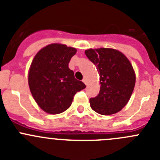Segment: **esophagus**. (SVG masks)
I'll list each match as a JSON object with an SVG mask.
<instances>
[{
	"instance_id": "obj_1",
	"label": "esophagus",
	"mask_w": 160,
	"mask_h": 160,
	"mask_svg": "<svg viewBox=\"0 0 160 160\" xmlns=\"http://www.w3.org/2000/svg\"><path fill=\"white\" fill-rule=\"evenodd\" d=\"M83 82L85 83V84L87 85V80H86V78H83Z\"/></svg>"
}]
</instances>
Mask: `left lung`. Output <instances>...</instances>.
Returning a JSON list of instances; mask_svg holds the SVG:
<instances>
[{"label":"left lung","mask_w":160,"mask_h":160,"mask_svg":"<svg viewBox=\"0 0 160 160\" xmlns=\"http://www.w3.org/2000/svg\"><path fill=\"white\" fill-rule=\"evenodd\" d=\"M85 54L95 64L100 77V91L90 98L91 107L102 115L116 114L129 102L135 86L136 75L130 62L114 49H89Z\"/></svg>","instance_id":"8db88e82"}]
</instances>
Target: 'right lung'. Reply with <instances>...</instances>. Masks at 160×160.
<instances>
[{
	"mask_svg": "<svg viewBox=\"0 0 160 160\" xmlns=\"http://www.w3.org/2000/svg\"><path fill=\"white\" fill-rule=\"evenodd\" d=\"M76 53L73 47L53 43L40 50L31 62L28 72L30 90L40 108L48 114L66 110L76 93L86 88L68 68Z\"/></svg>",
	"mask_w": 160,
	"mask_h": 160,
	"instance_id": "right-lung-1",
	"label": "right lung"
}]
</instances>
